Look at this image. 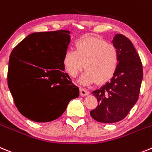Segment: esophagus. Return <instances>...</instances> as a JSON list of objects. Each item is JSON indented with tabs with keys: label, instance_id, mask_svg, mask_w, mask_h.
<instances>
[{
	"label": "esophagus",
	"instance_id": "esophagus-1",
	"mask_svg": "<svg viewBox=\"0 0 152 152\" xmlns=\"http://www.w3.org/2000/svg\"><path fill=\"white\" fill-rule=\"evenodd\" d=\"M89 95V92L87 90H86L83 88H80V95L81 96H86V95Z\"/></svg>",
	"mask_w": 152,
	"mask_h": 152
}]
</instances>
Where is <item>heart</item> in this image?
Masks as SVG:
<instances>
[{"mask_svg": "<svg viewBox=\"0 0 152 152\" xmlns=\"http://www.w3.org/2000/svg\"><path fill=\"white\" fill-rule=\"evenodd\" d=\"M75 51L67 50L63 57V65L71 77H76L84 68L85 73L79 82L90 85L96 82L103 85L108 83L117 73L119 54L115 46L103 39L86 36L76 41Z\"/></svg>", "mask_w": 152, "mask_h": 152, "instance_id": "1", "label": "heart"}]
</instances>
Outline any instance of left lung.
<instances>
[{
  "label": "left lung",
  "instance_id": "left-lung-1",
  "mask_svg": "<svg viewBox=\"0 0 152 152\" xmlns=\"http://www.w3.org/2000/svg\"><path fill=\"white\" fill-rule=\"evenodd\" d=\"M112 43L119 54L117 73L109 83L91 92L98 104L90 115L104 124L118 122L126 117L139 98L143 77L142 64L131 41L117 34Z\"/></svg>",
  "mask_w": 152,
  "mask_h": 152
}]
</instances>
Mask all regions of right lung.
I'll list each match as a JSON object with an SVG mask.
<instances>
[{
  "label": "right lung",
  "instance_id": "obj_1",
  "mask_svg": "<svg viewBox=\"0 0 152 152\" xmlns=\"http://www.w3.org/2000/svg\"><path fill=\"white\" fill-rule=\"evenodd\" d=\"M69 31L33 32L12 50L8 87L19 111L38 123L57 119L79 89L64 73L63 57L70 42Z\"/></svg>",
  "mask_w": 152,
  "mask_h": 152
}]
</instances>
